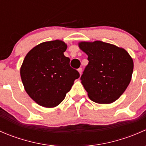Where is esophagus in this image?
<instances>
[{
	"label": "esophagus",
	"instance_id": "obj_1",
	"mask_svg": "<svg viewBox=\"0 0 146 146\" xmlns=\"http://www.w3.org/2000/svg\"><path fill=\"white\" fill-rule=\"evenodd\" d=\"M78 71L79 72V73H80V74H81V73H82V68H80L78 69Z\"/></svg>",
	"mask_w": 146,
	"mask_h": 146
}]
</instances>
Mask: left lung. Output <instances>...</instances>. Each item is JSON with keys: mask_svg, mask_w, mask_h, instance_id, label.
I'll use <instances>...</instances> for the list:
<instances>
[{"mask_svg": "<svg viewBox=\"0 0 146 146\" xmlns=\"http://www.w3.org/2000/svg\"><path fill=\"white\" fill-rule=\"evenodd\" d=\"M89 61L80 80L90 99L110 104L120 98L131 80L133 61L123 48L101 41L80 42Z\"/></svg>", "mask_w": 146, "mask_h": 146, "instance_id": "1", "label": "left lung"}]
</instances>
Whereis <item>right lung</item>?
<instances>
[{"label":"right lung","instance_id":"add662e5","mask_svg":"<svg viewBox=\"0 0 146 146\" xmlns=\"http://www.w3.org/2000/svg\"><path fill=\"white\" fill-rule=\"evenodd\" d=\"M66 48L61 40L42 42L32 48L23 61L22 82L28 95L39 105L58 106L80 77L70 66V58L64 56Z\"/></svg>","mask_w":146,"mask_h":146}]
</instances>
